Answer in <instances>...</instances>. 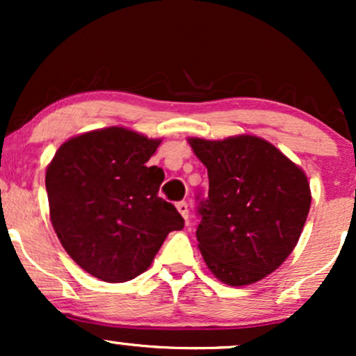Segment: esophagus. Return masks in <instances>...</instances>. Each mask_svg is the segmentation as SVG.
<instances>
[{"mask_svg":"<svg viewBox=\"0 0 356 356\" xmlns=\"http://www.w3.org/2000/svg\"><path fill=\"white\" fill-rule=\"evenodd\" d=\"M175 207H177V211L181 212V216L184 219H189V206H187V202L186 201H181V202H177L175 204Z\"/></svg>","mask_w":356,"mask_h":356,"instance_id":"1","label":"esophagus"}]
</instances>
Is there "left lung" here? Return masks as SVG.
<instances>
[{
	"mask_svg": "<svg viewBox=\"0 0 356 356\" xmlns=\"http://www.w3.org/2000/svg\"><path fill=\"white\" fill-rule=\"evenodd\" d=\"M189 144L209 175L195 231L207 268L229 286L263 280L300 239L312 204L308 179L264 138H189Z\"/></svg>",
	"mask_w": 356,
	"mask_h": 356,
	"instance_id": "left-lung-1",
	"label": "left lung"
}]
</instances>
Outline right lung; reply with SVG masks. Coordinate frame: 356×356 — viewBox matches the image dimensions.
Returning a JSON list of instances; mask_svg holds the SVG:
<instances>
[{"label":"right lung","instance_id":"1","mask_svg":"<svg viewBox=\"0 0 356 356\" xmlns=\"http://www.w3.org/2000/svg\"><path fill=\"white\" fill-rule=\"evenodd\" d=\"M161 140L124 129L93 130L65 142L47 169L50 219L81 269L108 283L145 271L184 219L159 197L161 167H147Z\"/></svg>","mask_w":356,"mask_h":356}]
</instances>
